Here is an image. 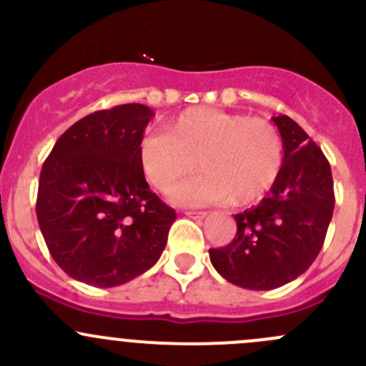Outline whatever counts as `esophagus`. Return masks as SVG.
I'll use <instances>...</instances> for the list:
<instances>
[{
  "mask_svg": "<svg viewBox=\"0 0 366 366\" xmlns=\"http://www.w3.org/2000/svg\"><path fill=\"white\" fill-rule=\"evenodd\" d=\"M184 214L189 217H194V219H202V217L207 216L205 210H184Z\"/></svg>",
  "mask_w": 366,
  "mask_h": 366,
  "instance_id": "esophagus-1",
  "label": "esophagus"
}]
</instances>
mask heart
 Listing matches in <instances>:
<instances>
[{
    "mask_svg": "<svg viewBox=\"0 0 366 366\" xmlns=\"http://www.w3.org/2000/svg\"><path fill=\"white\" fill-rule=\"evenodd\" d=\"M283 157V138L271 120L207 106L182 112L139 149L143 172L161 193L173 191L197 166L204 169L177 189L182 204H257L280 179Z\"/></svg>",
    "mask_w": 366,
    "mask_h": 366,
    "instance_id": "b5f03b06",
    "label": "heart"
}]
</instances>
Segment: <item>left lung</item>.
<instances>
[{
    "instance_id": "8db88e82",
    "label": "left lung",
    "mask_w": 366,
    "mask_h": 366,
    "mask_svg": "<svg viewBox=\"0 0 366 366\" xmlns=\"http://www.w3.org/2000/svg\"><path fill=\"white\" fill-rule=\"evenodd\" d=\"M283 138V168L257 207L235 214L230 244L210 248L216 271L234 285L271 290L301 276L322 249L335 209L331 166L287 114L272 117Z\"/></svg>"
}]
</instances>
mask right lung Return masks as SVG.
<instances>
[{
    "label": "right lung",
    "mask_w": 366,
    "mask_h": 366,
    "mask_svg": "<svg viewBox=\"0 0 366 366\" xmlns=\"http://www.w3.org/2000/svg\"><path fill=\"white\" fill-rule=\"evenodd\" d=\"M152 117L143 104L88 114L44 161L36 219L51 257L77 282L122 285L164 249L177 214L150 191L139 161Z\"/></svg>",
    "instance_id": "add662e5"
}]
</instances>
